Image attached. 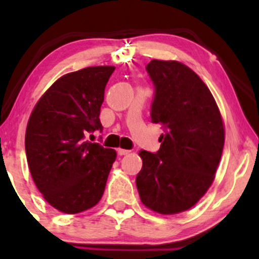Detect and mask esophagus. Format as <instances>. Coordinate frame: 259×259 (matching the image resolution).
Wrapping results in <instances>:
<instances>
[{"label": "esophagus", "mask_w": 259, "mask_h": 259, "mask_svg": "<svg viewBox=\"0 0 259 259\" xmlns=\"http://www.w3.org/2000/svg\"><path fill=\"white\" fill-rule=\"evenodd\" d=\"M117 154H119V155H126V154H129L130 153V150H126V149H117Z\"/></svg>", "instance_id": "34e87169"}]
</instances>
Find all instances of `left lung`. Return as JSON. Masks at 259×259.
<instances>
[{
    "label": "left lung",
    "mask_w": 259,
    "mask_h": 259,
    "mask_svg": "<svg viewBox=\"0 0 259 259\" xmlns=\"http://www.w3.org/2000/svg\"><path fill=\"white\" fill-rule=\"evenodd\" d=\"M154 85L151 122L161 125L160 149L140 150L137 176L149 209L177 214L192 208L210 187L224 145L221 113L209 89L178 61L151 60L145 66Z\"/></svg>",
    "instance_id": "1"
}]
</instances>
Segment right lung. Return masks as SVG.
Listing matches in <instances>:
<instances>
[{"mask_svg":"<svg viewBox=\"0 0 259 259\" xmlns=\"http://www.w3.org/2000/svg\"><path fill=\"white\" fill-rule=\"evenodd\" d=\"M114 70L93 66L64 75L28 120L25 149L31 176L49 204L62 213L90 209L105 190L116 153L88 137L103 132L99 115Z\"/></svg>","mask_w":259,"mask_h":259,"instance_id":"obj_1","label":"right lung"}]
</instances>
